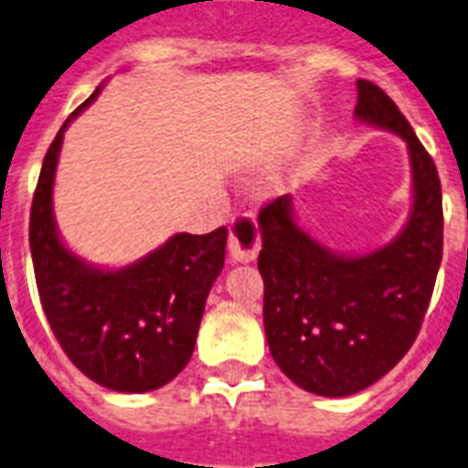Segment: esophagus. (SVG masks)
I'll list each match as a JSON object with an SVG mask.
<instances>
[{
    "instance_id": "1",
    "label": "esophagus",
    "mask_w": 468,
    "mask_h": 468,
    "mask_svg": "<svg viewBox=\"0 0 468 468\" xmlns=\"http://www.w3.org/2000/svg\"><path fill=\"white\" fill-rule=\"evenodd\" d=\"M261 250V238H259V226L251 214H239L230 223L229 251L235 263H250L257 259Z\"/></svg>"
}]
</instances>
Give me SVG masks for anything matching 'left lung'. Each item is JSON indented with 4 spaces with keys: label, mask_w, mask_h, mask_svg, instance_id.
<instances>
[{
    "label": "left lung",
    "mask_w": 468,
    "mask_h": 468,
    "mask_svg": "<svg viewBox=\"0 0 468 468\" xmlns=\"http://www.w3.org/2000/svg\"><path fill=\"white\" fill-rule=\"evenodd\" d=\"M356 117L408 144L412 211L393 242L348 257L294 221L290 195L259 211L263 327L271 356L303 391L353 396L410 351L442 259L438 169L410 122L377 84L357 80Z\"/></svg>",
    "instance_id": "left-lung-1"
}]
</instances>
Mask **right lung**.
Here are the masks:
<instances>
[{
	"mask_svg": "<svg viewBox=\"0 0 468 468\" xmlns=\"http://www.w3.org/2000/svg\"><path fill=\"white\" fill-rule=\"evenodd\" d=\"M72 112L48 145L30 209L39 299L56 339L80 372L120 393L155 391L193 356L211 284L226 259V229L176 233L132 266L105 271L72 254L56 229L54 176L63 133L99 96Z\"/></svg>",
	"mask_w": 468,
	"mask_h": 468,
	"instance_id": "add662e5",
	"label": "right lung"
}]
</instances>
